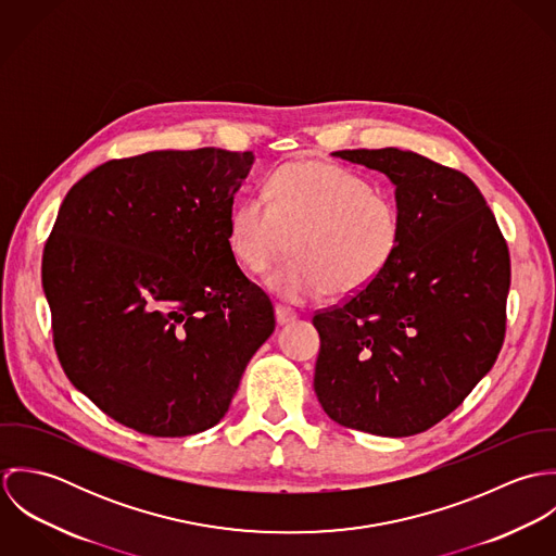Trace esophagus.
I'll return each instance as SVG.
<instances>
[{
  "label": "esophagus",
  "mask_w": 556,
  "mask_h": 556,
  "mask_svg": "<svg viewBox=\"0 0 556 556\" xmlns=\"http://www.w3.org/2000/svg\"><path fill=\"white\" fill-rule=\"evenodd\" d=\"M298 315L291 311V308H285V306H276V320H278V325H287V323H291V320H295Z\"/></svg>",
  "instance_id": "esophagus-1"
}]
</instances>
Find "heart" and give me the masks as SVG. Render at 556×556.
I'll return each instance as SVG.
<instances>
[{"mask_svg": "<svg viewBox=\"0 0 556 556\" xmlns=\"http://www.w3.org/2000/svg\"><path fill=\"white\" fill-rule=\"evenodd\" d=\"M295 258L267 278L287 304L325 293L355 295L396 258L402 212L396 197L364 175L323 160L278 166L263 197L241 199L229 223V245L239 265L263 274L289 254Z\"/></svg>", "mask_w": 556, "mask_h": 556, "instance_id": "heart-1", "label": "heart"}]
</instances>
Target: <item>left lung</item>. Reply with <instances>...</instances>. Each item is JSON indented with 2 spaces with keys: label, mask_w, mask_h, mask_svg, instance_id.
I'll use <instances>...</instances> for the list:
<instances>
[{
  "label": "left lung",
  "mask_w": 556,
  "mask_h": 556,
  "mask_svg": "<svg viewBox=\"0 0 556 556\" xmlns=\"http://www.w3.org/2000/svg\"><path fill=\"white\" fill-rule=\"evenodd\" d=\"M333 156L392 179L402 241L370 287L315 313V392L340 426L410 437L458 408L496 362L511 278L507 241L456 168L397 148Z\"/></svg>",
  "instance_id": "1"
}]
</instances>
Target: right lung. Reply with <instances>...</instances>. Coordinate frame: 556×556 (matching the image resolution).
<instances>
[{
    "instance_id": "right-lung-1",
    "label": "right lung",
    "mask_w": 556,
    "mask_h": 556,
    "mask_svg": "<svg viewBox=\"0 0 556 556\" xmlns=\"http://www.w3.org/2000/svg\"><path fill=\"white\" fill-rule=\"evenodd\" d=\"M252 152L109 160L66 194L42 252L53 344L71 383L150 437L216 426L276 327L229 223Z\"/></svg>"
}]
</instances>
